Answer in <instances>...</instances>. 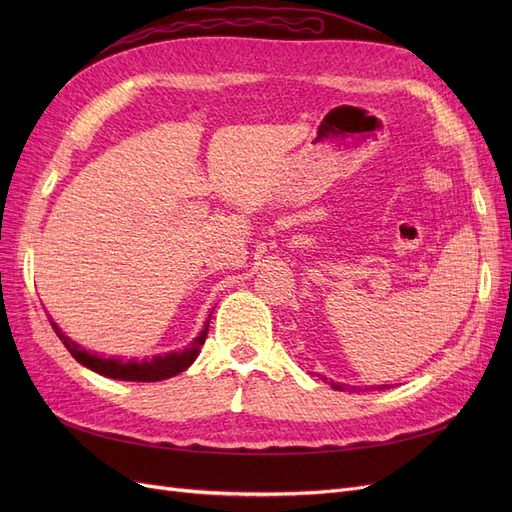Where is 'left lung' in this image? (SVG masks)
<instances>
[{
    "label": "left lung",
    "mask_w": 512,
    "mask_h": 512,
    "mask_svg": "<svg viewBox=\"0 0 512 512\" xmlns=\"http://www.w3.org/2000/svg\"><path fill=\"white\" fill-rule=\"evenodd\" d=\"M331 386L335 391H344L346 389V384H339V382H331ZM371 389H380V391H384V389H389V386L386 384H376V386H371Z\"/></svg>",
    "instance_id": "obj_1"
}]
</instances>
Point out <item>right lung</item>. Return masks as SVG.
Returning a JSON list of instances; mask_svg holds the SVG:
<instances>
[{
	"instance_id": "right-lung-1",
	"label": "right lung",
	"mask_w": 512,
	"mask_h": 512,
	"mask_svg": "<svg viewBox=\"0 0 512 512\" xmlns=\"http://www.w3.org/2000/svg\"><path fill=\"white\" fill-rule=\"evenodd\" d=\"M209 320H211V314L205 322V329L200 331L183 350L156 354V356H151V359H130V361L117 359V356H108V359H104L102 354L89 352L81 344H76L74 339H70L64 331H61L53 320H51V327L61 342H64V346L68 348V352L74 356V359L81 365H85L87 369L96 371V374H100L104 378L128 380V382H158V380H166V378H173V376L181 374V371H185L196 361V356H198L200 348H203L207 333H209Z\"/></svg>"
}]
</instances>
